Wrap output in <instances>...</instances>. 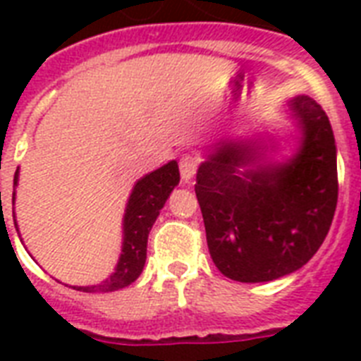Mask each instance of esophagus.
<instances>
[{"label": "esophagus", "instance_id": "obj_1", "mask_svg": "<svg viewBox=\"0 0 361 361\" xmlns=\"http://www.w3.org/2000/svg\"><path fill=\"white\" fill-rule=\"evenodd\" d=\"M197 166H198V161L195 155H191V153L181 155L180 172H181V181H183V183H189V181L192 180V176L197 174Z\"/></svg>", "mask_w": 361, "mask_h": 361}]
</instances>
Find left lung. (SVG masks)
Instances as JSON below:
<instances>
[{
    "mask_svg": "<svg viewBox=\"0 0 361 361\" xmlns=\"http://www.w3.org/2000/svg\"><path fill=\"white\" fill-rule=\"evenodd\" d=\"M296 129L290 155L269 133L225 136L198 166L197 192L212 260L228 279L266 283L311 260L337 206V147L314 99L286 103Z\"/></svg>",
    "mask_w": 361,
    "mask_h": 361,
    "instance_id": "obj_1",
    "label": "left lung"
}]
</instances>
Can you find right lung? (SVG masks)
I'll list each match as a JSON object with an SVG mask.
<instances>
[{
  "mask_svg": "<svg viewBox=\"0 0 361 361\" xmlns=\"http://www.w3.org/2000/svg\"><path fill=\"white\" fill-rule=\"evenodd\" d=\"M18 169L14 172V191L13 204L16 198V185H18ZM180 183V169L176 161H169L161 169L147 172L136 180L133 191L129 195L125 206L123 223H121V252L116 264L114 271L101 281L99 285L73 286L80 292H114L129 286L138 279L144 269L147 251V236L152 231L153 223L157 221L164 202L169 200L170 192ZM14 226L18 231L16 215L13 212ZM20 236V231H18Z\"/></svg>",
  "mask_w": 361,
  "mask_h": 361,
  "instance_id": "obj_1",
  "label": "right lung"
}]
</instances>
